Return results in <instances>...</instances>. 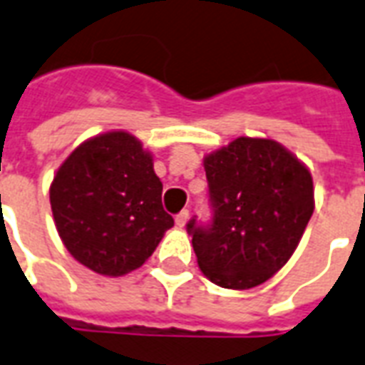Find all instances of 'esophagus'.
<instances>
[{"label": "esophagus", "instance_id": "1", "mask_svg": "<svg viewBox=\"0 0 365 365\" xmlns=\"http://www.w3.org/2000/svg\"><path fill=\"white\" fill-rule=\"evenodd\" d=\"M186 221H188V210H182V212L175 215V223L179 225V227H185Z\"/></svg>", "mask_w": 365, "mask_h": 365}]
</instances>
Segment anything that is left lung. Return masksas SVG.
I'll list each match as a JSON object with an SVG mask.
<instances>
[{
    "label": "left lung",
    "instance_id": "8db88e82",
    "mask_svg": "<svg viewBox=\"0 0 365 365\" xmlns=\"http://www.w3.org/2000/svg\"><path fill=\"white\" fill-rule=\"evenodd\" d=\"M204 169L212 221L186 225L200 269L223 289L265 283L289 262L314 213L312 175L279 142L246 136L205 155Z\"/></svg>",
    "mask_w": 365,
    "mask_h": 365
}]
</instances>
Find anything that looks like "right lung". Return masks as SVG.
Listing matches in <instances>:
<instances>
[{
	"label": "right lung",
	"mask_w": 365,
	"mask_h": 365,
	"mask_svg": "<svg viewBox=\"0 0 365 365\" xmlns=\"http://www.w3.org/2000/svg\"><path fill=\"white\" fill-rule=\"evenodd\" d=\"M161 192L150 152L133 134L115 130L63 161L49 202L71 256L100 275L119 277L140 267L175 225Z\"/></svg>",
	"instance_id": "1"
}]
</instances>
